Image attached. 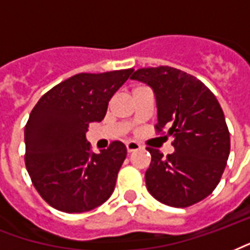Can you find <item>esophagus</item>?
Listing matches in <instances>:
<instances>
[{
    "mask_svg": "<svg viewBox=\"0 0 250 250\" xmlns=\"http://www.w3.org/2000/svg\"><path fill=\"white\" fill-rule=\"evenodd\" d=\"M125 147H127V152L131 153L134 152V151L140 149V144L136 143V142H127V143H125Z\"/></svg>",
    "mask_w": 250,
    "mask_h": 250,
    "instance_id": "esophagus-1",
    "label": "esophagus"
}]
</instances>
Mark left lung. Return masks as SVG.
<instances>
[{
    "instance_id": "obj_1",
    "label": "left lung",
    "mask_w": 250,
    "mask_h": 250,
    "mask_svg": "<svg viewBox=\"0 0 250 250\" xmlns=\"http://www.w3.org/2000/svg\"><path fill=\"white\" fill-rule=\"evenodd\" d=\"M131 79L152 88L156 130L167 127L175 147L167 158L159 149L147 148L151 153L147 189L156 200L175 208L199 203L217 187L230 151L220 103L201 81L169 66L139 68Z\"/></svg>"
}]
</instances>
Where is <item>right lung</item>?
<instances>
[{"label": "right lung", "instance_id": "obj_1", "mask_svg": "<svg viewBox=\"0 0 250 250\" xmlns=\"http://www.w3.org/2000/svg\"><path fill=\"white\" fill-rule=\"evenodd\" d=\"M132 71L77 74L46 92L31 111L25 163L38 193L55 209L82 213L112 195L127 148L112 142L94 153L86 132L90 123L103 120L108 102Z\"/></svg>", "mask_w": 250, "mask_h": 250}]
</instances>
